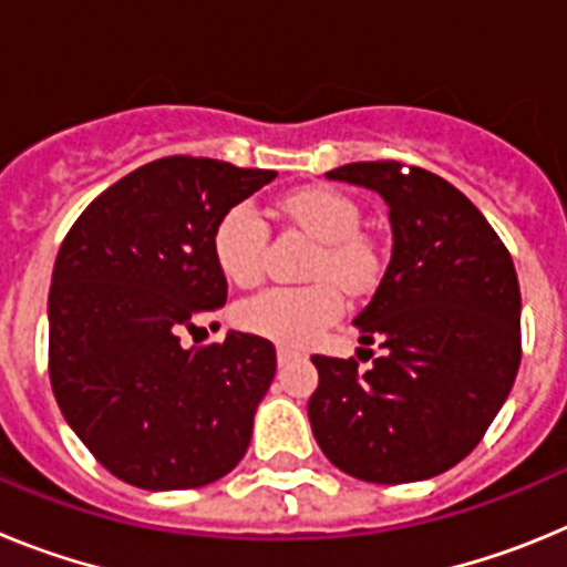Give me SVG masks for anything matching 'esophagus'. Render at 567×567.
Masks as SVG:
<instances>
[{
	"label": "esophagus",
	"mask_w": 567,
	"mask_h": 567,
	"mask_svg": "<svg viewBox=\"0 0 567 567\" xmlns=\"http://www.w3.org/2000/svg\"><path fill=\"white\" fill-rule=\"evenodd\" d=\"M298 358V352L295 349H289V346H278V363H289V360Z\"/></svg>",
	"instance_id": "1"
}]
</instances>
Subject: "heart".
Listing matches in <instances>:
<instances>
[{
    "mask_svg": "<svg viewBox=\"0 0 567 567\" xmlns=\"http://www.w3.org/2000/svg\"><path fill=\"white\" fill-rule=\"evenodd\" d=\"M280 209L320 240L309 264V278H332L343 289H360L369 278V252L358 240L360 209L349 195L329 187H307L280 198ZM269 229L258 209L238 202L215 221L213 258L235 287H252L264 275ZM332 280L307 287H272L235 307L244 332L284 346H303L318 338L343 312V298Z\"/></svg>",
    "mask_w": 567,
    "mask_h": 567,
    "instance_id": "heart-1",
    "label": "heart"
}]
</instances>
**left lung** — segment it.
<instances>
[{
	"instance_id": "obj_1",
	"label": "left lung",
	"mask_w": 567,
	"mask_h": 567,
	"mask_svg": "<svg viewBox=\"0 0 567 567\" xmlns=\"http://www.w3.org/2000/svg\"><path fill=\"white\" fill-rule=\"evenodd\" d=\"M327 178L380 193L392 260L354 318L360 343L383 352L358 349L372 358L365 372L354 358H312V434L329 463L365 483L437 477L474 452L517 378L514 260L485 215L429 169L358 162Z\"/></svg>"
}]
</instances>
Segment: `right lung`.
Returning <instances> with one entry per match:
<instances>
[{"mask_svg":"<svg viewBox=\"0 0 567 567\" xmlns=\"http://www.w3.org/2000/svg\"><path fill=\"white\" fill-rule=\"evenodd\" d=\"M275 175L167 155L104 189L62 240L50 385L87 452L135 488H198L247 454L275 346L244 332L187 346L184 334L195 340L227 303L215 221Z\"/></svg>","mask_w":567,"mask_h":567,"instance_id":"1","label":"right lung"}]
</instances>
